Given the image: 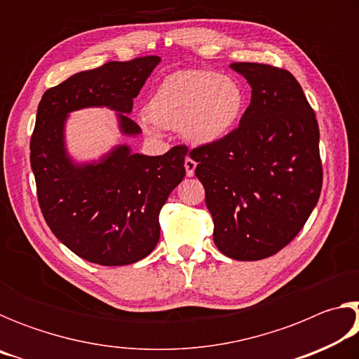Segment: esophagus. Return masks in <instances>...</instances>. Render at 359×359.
<instances>
[{"instance_id": "esophagus-1", "label": "esophagus", "mask_w": 359, "mask_h": 359, "mask_svg": "<svg viewBox=\"0 0 359 359\" xmlns=\"http://www.w3.org/2000/svg\"><path fill=\"white\" fill-rule=\"evenodd\" d=\"M194 169H196V161L191 160L190 156L185 158V171L188 177H193L194 175Z\"/></svg>"}]
</instances>
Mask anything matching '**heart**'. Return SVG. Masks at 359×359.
<instances>
[{"label":"heart","mask_w":359,"mask_h":359,"mask_svg":"<svg viewBox=\"0 0 359 359\" xmlns=\"http://www.w3.org/2000/svg\"><path fill=\"white\" fill-rule=\"evenodd\" d=\"M245 107V90L238 79L209 69H185L166 76L145 104L151 123L179 130L188 142L209 145L226 137L238 125Z\"/></svg>","instance_id":"heart-1"}]
</instances>
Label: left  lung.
<instances>
[{
  "label": "left lung",
  "mask_w": 359,
  "mask_h": 359,
  "mask_svg": "<svg viewBox=\"0 0 359 359\" xmlns=\"http://www.w3.org/2000/svg\"><path fill=\"white\" fill-rule=\"evenodd\" d=\"M252 87L239 126L190 151L214 218V242L239 261L272 257L293 241L318 203L323 171L313 109L291 72L231 63Z\"/></svg>",
  "instance_id": "left-lung-1"
}]
</instances>
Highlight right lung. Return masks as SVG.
<instances>
[{
	"mask_svg": "<svg viewBox=\"0 0 359 359\" xmlns=\"http://www.w3.org/2000/svg\"><path fill=\"white\" fill-rule=\"evenodd\" d=\"M160 62L151 55L77 72L48 88L38 106L29 161L42 215L58 241L90 263L125 266L151 253L160 210L185 175L187 147L149 156L120 144L79 163L66 147V120L81 109L107 107L117 112L121 135H141L128 114Z\"/></svg>",
	"mask_w": 359,
	"mask_h": 359,
	"instance_id": "1",
	"label": "right lung"
}]
</instances>
